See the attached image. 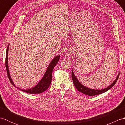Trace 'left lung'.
<instances>
[{"label": "left lung", "mask_w": 125, "mask_h": 125, "mask_svg": "<svg viewBox=\"0 0 125 125\" xmlns=\"http://www.w3.org/2000/svg\"><path fill=\"white\" fill-rule=\"evenodd\" d=\"M71 75H72L71 76H72L73 83L74 84V85H75V87H76V89H77L79 92L83 93V94L86 95H89V96H93V95L99 94H103L104 92H106L108 90L110 89L111 88H112V87L115 85L119 76V75H118L115 80L113 82V83L111 84L110 86H108L107 87H106V88H105L102 90H94V89H89L88 87L84 86L82 84H81V83H79V82L78 81V79H77L76 77L75 76V75H74L73 70H72Z\"/></svg>", "instance_id": "8db88e82"}]
</instances>
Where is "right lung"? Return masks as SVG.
<instances>
[{"label":"right lung","instance_id":"obj_1","mask_svg":"<svg viewBox=\"0 0 125 125\" xmlns=\"http://www.w3.org/2000/svg\"><path fill=\"white\" fill-rule=\"evenodd\" d=\"M9 45L8 46L6 50V58H5V66H6V69L7 71V76L9 78V80L10 82V83H12L13 85H14L15 87H17V89H20L21 91L28 93V94H41V93L43 92L44 91L48 89L49 87V85L51 84L52 80V72L53 70V69L54 68L55 65L58 62V61H59L60 59V56L55 57L54 59L52 60V61L49 64L48 67L47 71L46 73H45L44 75L43 76V78L41 79V80L39 82V83L33 87V88L28 89V90H23L21 89L19 87H17L16 86H15V84L13 83V81H12V79L10 78V74L9 70V66H8V52H9Z\"/></svg>","mask_w":125,"mask_h":125}]
</instances>
